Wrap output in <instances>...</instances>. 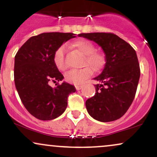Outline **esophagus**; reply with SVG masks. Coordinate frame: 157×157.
<instances>
[{
  "label": "esophagus",
  "mask_w": 157,
  "mask_h": 157,
  "mask_svg": "<svg viewBox=\"0 0 157 157\" xmlns=\"http://www.w3.org/2000/svg\"><path fill=\"white\" fill-rule=\"evenodd\" d=\"M82 87H83L82 86H75V88H76L77 90H80L81 89H82Z\"/></svg>",
  "instance_id": "obj_1"
}]
</instances>
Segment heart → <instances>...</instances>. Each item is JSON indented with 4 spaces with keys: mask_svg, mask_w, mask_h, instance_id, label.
Masks as SVG:
<instances>
[{
    "mask_svg": "<svg viewBox=\"0 0 157 157\" xmlns=\"http://www.w3.org/2000/svg\"><path fill=\"white\" fill-rule=\"evenodd\" d=\"M75 48L84 55L82 65L84 66L80 69H73L65 75V79L67 82L75 85H81L84 81L92 75V70L99 71L105 64V55L102 52L96 51V47L92 43L87 40H79L71 45ZM66 46H60L56 49L53 55V61L56 68L60 71H64L66 66L65 60Z\"/></svg>",
    "mask_w": 157,
    "mask_h": 157,
    "instance_id": "heart-1",
    "label": "heart"
}]
</instances>
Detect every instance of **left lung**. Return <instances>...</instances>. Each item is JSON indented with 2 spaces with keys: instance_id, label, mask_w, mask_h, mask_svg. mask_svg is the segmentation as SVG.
Segmentation results:
<instances>
[{
  "instance_id": "obj_1",
  "label": "left lung",
  "mask_w": 157,
  "mask_h": 157,
  "mask_svg": "<svg viewBox=\"0 0 157 157\" xmlns=\"http://www.w3.org/2000/svg\"><path fill=\"white\" fill-rule=\"evenodd\" d=\"M94 41L105 54L102 72L94 80L96 93L86 102L88 112L100 122L122 117L134 100L140 77V63L134 48L111 32L79 34Z\"/></svg>"
}]
</instances>
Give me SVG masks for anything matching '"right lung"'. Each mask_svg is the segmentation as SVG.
<instances>
[{
    "label": "right lung",
    "mask_w": 157,
    "mask_h": 157,
    "mask_svg": "<svg viewBox=\"0 0 157 157\" xmlns=\"http://www.w3.org/2000/svg\"><path fill=\"white\" fill-rule=\"evenodd\" d=\"M75 34L47 32L30 37L15 57L14 78L20 98L27 111L40 120H52L64 112L68 97L75 92L67 82L58 84L63 75L56 68L53 55ZM58 82L52 88L50 82Z\"/></svg>",
    "instance_id": "obj_1"
}]
</instances>
